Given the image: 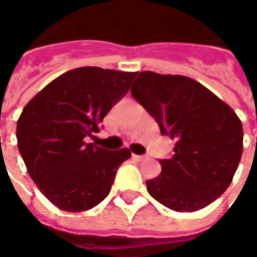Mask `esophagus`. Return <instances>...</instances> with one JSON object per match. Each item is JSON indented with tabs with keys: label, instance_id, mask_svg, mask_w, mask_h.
Masks as SVG:
<instances>
[{
	"label": "esophagus",
	"instance_id": "34e87169",
	"mask_svg": "<svg viewBox=\"0 0 257 257\" xmlns=\"http://www.w3.org/2000/svg\"><path fill=\"white\" fill-rule=\"evenodd\" d=\"M134 158L135 160H138V161H143V160H146L145 156H135V154H134Z\"/></svg>",
	"mask_w": 257,
	"mask_h": 257
}]
</instances>
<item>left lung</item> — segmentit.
<instances>
[{
	"label": "left lung",
	"mask_w": 257,
	"mask_h": 257,
	"mask_svg": "<svg viewBox=\"0 0 257 257\" xmlns=\"http://www.w3.org/2000/svg\"><path fill=\"white\" fill-rule=\"evenodd\" d=\"M131 93L173 139V156L160 160L161 175L147 191L176 212L212 204L231 183L242 156L241 119L204 85L184 75L142 71Z\"/></svg>",
	"instance_id": "1"
}]
</instances>
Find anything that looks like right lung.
<instances>
[{"label":"right lung","mask_w":257,"mask_h":257,"mask_svg":"<svg viewBox=\"0 0 257 257\" xmlns=\"http://www.w3.org/2000/svg\"><path fill=\"white\" fill-rule=\"evenodd\" d=\"M136 73L79 67L59 75L23 108L16 138L27 172L59 209H92L106 198L128 149L104 150L86 138L126 95Z\"/></svg>","instance_id":"right-lung-1"}]
</instances>
